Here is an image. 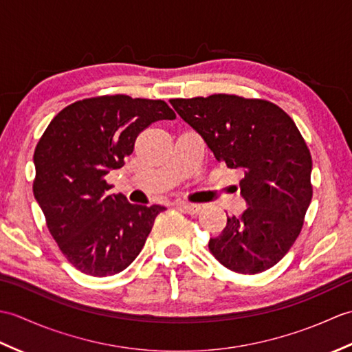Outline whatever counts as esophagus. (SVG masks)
<instances>
[{"label": "esophagus", "mask_w": 352, "mask_h": 352, "mask_svg": "<svg viewBox=\"0 0 352 352\" xmlns=\"http://www.w3.org/2000/svg\"><path fill=\"white\" fill-rule=\"evenodd\" d=\"M178 207L183 208L184 212H188L189 214H195L201 210V204H193V203H188V201H177L175 203Z\"/></svg>", "instance_id": "34e87169"}]
</instances>
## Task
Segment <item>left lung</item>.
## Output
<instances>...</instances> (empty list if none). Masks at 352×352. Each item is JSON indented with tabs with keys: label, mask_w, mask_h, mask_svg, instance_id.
<instances>
[{
	"label": "left lung",
	"mask_w": 352,
	"mask_h": 352,
	"mask_svg": "<svg viewBox=\"0 0 352 352\" xmlns=\"http://www.w3.org/2000/svg\"><path fill=\"white\" fill-rule=\"evenodd\" d=\"M219 163L242 169L241 193L250 207L227 216L208 250L230 271L254 275L275 266L295 243L313 197L311 155L292 118L276 104L214 94L172 98Z\"/></svg>",
	"instance_id": "obj_1"
}]
</instances>
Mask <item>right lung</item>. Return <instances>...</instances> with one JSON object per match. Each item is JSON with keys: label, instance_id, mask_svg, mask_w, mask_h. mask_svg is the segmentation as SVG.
Wrapping results in <instances>:
<instances>
[{"label": "right lung", "instance_id": "obj_1", "mask_svg": "<svg viewBox=\"0 0 352 352\" xmlns=\"http://www.w3.org/2000/svg\"><path fill=\"white\" fill-rule=\"evenodd\" d=\"M175 113L162 100L101 95L58 111L34 149L33 193L48 231L86 275L124 271L139 256L163 206L130 204L104 180L124 166L149 125Z\"/></svg>", "mask_w": 352, "mask_h": 352}]
</instances>
